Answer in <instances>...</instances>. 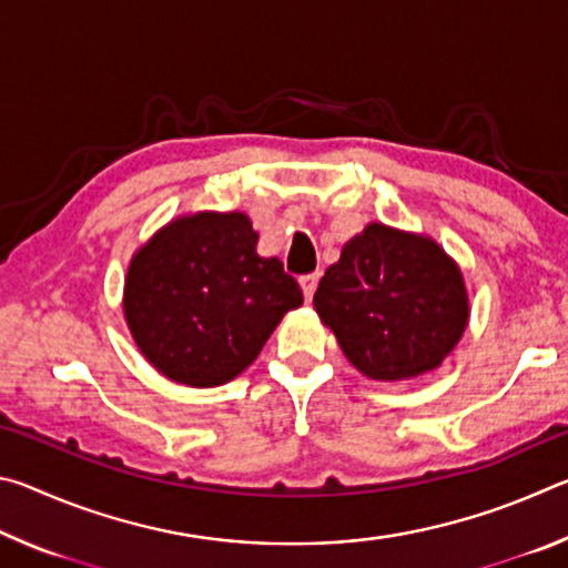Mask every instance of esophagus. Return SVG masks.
<instances>
[{
  "label": "esophagus",
  "mask_w": 568,
  "mask_h": 568,
  "mask_svg": "<svg viewBox=\"0 0 568 568\" xmlns=\"http://www.w3.org/2000/svg\"><path fill=\"white\" fill-rule=\"evenodd\" d=\"M318 281H321L318 273H311V275L301 277V287H303V295H305L307 303L313 301V293H315V287H318Z\"/></svg>",
  "instance_id": "34e87169"
}]
</instances>
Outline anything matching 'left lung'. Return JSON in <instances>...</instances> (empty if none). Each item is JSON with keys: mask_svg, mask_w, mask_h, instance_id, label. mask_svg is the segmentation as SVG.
Masks as SVG:
<instances>
[{"mask_svg": "<svg viewBox=\"0 0 568 568\" xmlns=\"http://www.w3.org/2000/svg\"><path fill=\"white\" fill-rule=\"evenodd\" d=\"M355 368L376 381L440 365L468 323L464 275L434 240L373 223L343 247L313 297Z\"/></svg>", "mask_w": 568, "mask_h": 568, "instance_id": "8db88e82", "label": "left lung"}]
</instances>
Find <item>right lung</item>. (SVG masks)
Masks as SVG:
<instances>
[{"label":"right lung","instance_id":"obj_1","mask_svg":"<svg viewBox=\"0 0 568 568\" xmlns=\"http://www.w3.org/2000/svg\"><path fill=\"white\" fill-rule=\"evenodd\" d=\"M255 245L247 215L197 213L160 230L132 257L124 318L162 376L195 388L235 378L303 303L295 277Z\"/></svg>","mask_w":568,"mask_h":568}]
</instances>
